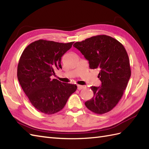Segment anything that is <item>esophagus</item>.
<instances>
[{
	"mask_svg": "<svg viewBox=\"0 0 149 149\" xmlns=\"http://www.w3.org/2000/svg\"><path fill=\"white\" fill-rule=\"evenodd\" d=\"M84 88V86H82V85H77V88H78V90H82L83 88Z\"/></svg>",
	"mask_w": 149,
	"mask_h": 149,
	"instance_id": "34e87169",
	"label": "esophagus"
}]
</instances>
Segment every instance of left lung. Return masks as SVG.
I'll return each instance as SVG.
<instances>
[{
  "instance_id": "left-lung-1",
  "label": "left lung",
  "mask_w": 149,
  "mask_h": 149,
  "mask_svg": "<svg viewBox=\"0 0 149 149\" xmlns=\"http://www.w3.org/2000/svg\"><path fill=\"white\" fill-rule=\"evenodd\" d=\"M89 62L90 69H98L101 86H91L94 96L85 102L86 107L96 114L111 111L117 104L131 76L130 61L122 44L107 35H98L75 42Z\"/></svg>"
}]
</instances>
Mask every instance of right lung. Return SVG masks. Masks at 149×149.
<instances>
[{
    "label": "right lung",
    "mask_w": 149,
    "mask_h": 149,
    "mask_svg": "<svg viewBox=\"0 0 149 149\" xmlns=\"http://www.w3.org/2000/svg\"><path fill=\"white\" fill-rule=\"evenodd\" d=\"M73 43L39 39L28 45L20 58L19 83L33 107L43 113L51 115L61 110L77 89L76 84L51 78L56 70L62 68L61 57Z\"/></svg>",
    "instance_id": "1"
}]
</instances>
